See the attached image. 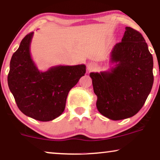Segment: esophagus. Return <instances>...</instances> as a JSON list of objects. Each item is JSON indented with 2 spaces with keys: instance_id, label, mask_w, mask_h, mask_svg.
Listing matches in <instances>:
<instances>
[{
  "instance_id": "34e87169",
  "label": "esophagus",
  "mask_w": 160,
  "mask_h": 160,
  "mask_svg": "<svg viewBox=\"0 0 160 160\" xmlns=\"http://www.w3.org/2000/svg\"><path fill=\"white\" fill-rule=\"evenodd\" d=\"M96 68H97V65L94 64V63H89V64L87 65V69H88L89 71H92Z\"/></svg>"
}]
</instances>
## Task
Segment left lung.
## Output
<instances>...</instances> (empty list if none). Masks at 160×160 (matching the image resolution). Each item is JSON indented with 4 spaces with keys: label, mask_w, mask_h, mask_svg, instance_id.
Here are the masks:
<instances>
[{
    "label": "left lung",
    "mask_w": 160,
    "mask_h": 160,
    "mask_svg": "<svg viewBox=\"0 0 160 160\" xmlns=\"http://www.w3.org/2000/svg\"><path fill=\"white\" fill-rule=\"evenodd\" d=\"M121 42L114 46L108 72L90 73L99 112L108 119L121 120L136 114L152 90L153 57L140 32L126 27Z\"/></svg>",
    "instance_id": "left-lung-1"
}]
</instances>
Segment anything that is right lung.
Returning <instances> with one entry per match:
<instances>
[{
    "label": "right lung",
    "mask_w": 160,
    "mask_h": 160,
    "mask_svg": "<svg viewBox=\"0 0 160 160\" xmlns=\"http://www.w3.org/2000/svg\"><path fill=\"white\" fill-rule=\"evenodd\" d=\"M32 35H26L13 54L8 85L24 114L41 122L52 121L64 111L69 91L84 76L86 66L60 65L40 72L30 53Z\"/></svg>",
    "instance_id": "1"
}]
</instances>
